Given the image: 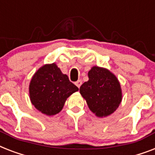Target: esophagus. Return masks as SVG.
I'll use <instances>...</instances> for the list:
<instances>
[{
    "label": "esophagus",
    "instance_id": "obj_1",
    "mask_svg": "<svg viewBox=\"0 0 155 155\" xmlns=\"http://www.w3.org/2000/svg\"><path fill=\"white\" fill-rule=\"evenodd\" d=\"M75 84L78 87H80V86H81V84H82V81H81V80H77V81L75 83Z\"/></svg>",
    "mask_w": 155,
    "mask_h": 155
}]
</instances>
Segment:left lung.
I'll return each instance as SVG.
<instances>
[{"label":"left lung","mask_w":155,"mask_h":155,"mask_svg":"<svg viewBox=\"0 0 155 155\" xmlns=\"http://www.w3.org/2000/svg\"><path fill=\"white\" fill-rule=\"evenodd\" d=\"M88 81L80 88L88 108L98 117L114 113L122 100V93L117 78L108 69L92 67L88 71Z\"/></svg>","instance_id":"8db88e82"}]
</instances>
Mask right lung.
Segmentation results:
<instances>
[{
	"instance_id": "obj_1",
	"label": "right lung",
	"mask_w": 155,
	"mask_h": 155,
	"mask_svg": "<svg viewBox=\"0 0 155 155\" xmlns=\"http://www.w3.org/2000/svg\"><path fill=\"white\" fill-rule=\"evenodd\" d=\"M78 90L55 63L40 68L33 75L29 87L32 104L47 116L59 113L67 99Z\"/></svg>"
}]
</instances>
